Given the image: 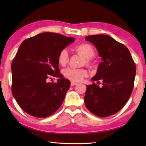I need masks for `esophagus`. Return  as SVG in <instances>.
Here are the masks:
<instances>
[{"mask_svg": "<svg viewBox=\"0 0 146 146\" xmlns=\"http://www.w3.org/2000/svg\"><path fill=\"white\" fill-rule=\"evenodd\" d=\"M76 84H77V83H75V82H71V86H75Z\"/></svg>", "mask_w": 146, "mask_h": 146, "instance_id": "34e87169", "label": "esophagus"}]
</instances>
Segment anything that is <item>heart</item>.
<instances>
[{"instance_id": "heart-1", "label": "heart", "mask_w": 146, "mask_h": 146, "mask_svg": "<svg viewBox=\"0 0 146 146\" xmlns=\"http://www.w3.org/2000/svg\"><path fill=\"white\" fill-rule=\"evenodd\" d=\"M76 50L82 54L83 56L86 58V61L90 63L91 58L95 54L94 48L89 44H82L77 46ZM69 60V52L66 48L61 49L58 54V61L61 66H64ZM63 75L65 78L72 82H79L84 79L87 76L88 73L84 69H76L73 68H67L63 71Z\"/></svg>"}]
</instances>
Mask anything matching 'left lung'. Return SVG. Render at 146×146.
Instances as JSON below:
<instances>
[{"label": "left lung", "instance_id": "left-lung-1", "mask_svg": "<svg viewBox=\"0 0 146 146\" xmlns=\"http://www.w3.org/2000/svg\"><path fill=\"white\" fill-rule=\"evenodd\" d=\"M86 41L94 44L103 61L92 81L102 82V86L93 83L86 86L84 97L86 108L100 117L118 112L131 97L134 88L136 66L128 48L105 35L88 36Z\"/></svg>", "mask_w": 146, "mask_h": 146}]
</instances>
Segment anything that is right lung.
Listing matches in <instances>:
<instances>
[{"label":"right lung","instance_id":"right-lung-1","mask_svg":"<svg viewBox=\"0 0 146 146\" xmlns=\"http://www.w3.org/2000/svg\"><path fill=\"white\" fill-rule=\"evenodd\" d=\"M74 41L60 34L43 33L21 43L11 65L12 93L30 115L49 117L63 104L70 82L60 74L58 57ZM51 76L58 78L56 83L47 82Z\"/></svg>","mask_w":146,"mask_h":146}]
</instances>
